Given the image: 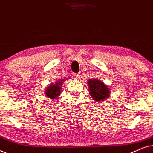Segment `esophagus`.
I'll return each instance as SVG.
<instances>
[{
	"label": "esophagus",
	"instance_id": "obj_1",
	"mask_svg": "<svg viewBox=\"0 0 153 153\" xmlns=\"http://www.w3.org/2000/svg\"><path fill=\"white\" fill-rule=\"evenodd\" d=\"M80 74H79V73H74V74H73V76L74 77V79H79L80 78Z\"/></svg>",
	"mask_w": 153,
	"mask_h": 153
}]
</instances>
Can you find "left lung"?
Instances as JSON below:
<instances>
[{
  "label": "left lung",
  "mask_w": 153,
  "mask_h": 153,
  "mask_svg": "<svg viewBox=\"0 0 153 153\" xmlns=\"http://www.w3.org/2000/svg\"><path fill=\"white\" fill-rule=\"evenodd\" d=\"M88 83L91 96L96 102L104 101L109 96V88L101 81L97 79H89Z\"/></svg>",
  "instance_id": "8db88e82"
}]
</instances>
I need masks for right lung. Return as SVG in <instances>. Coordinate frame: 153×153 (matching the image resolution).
<instances>
[{
	"mask_svg": "<svg viewBox=\"0 0 153 153\" xmlns=\"http://www.w3.org/2000/svg\"><path fill=\"white\" fill-rule=\"evenodd\" d=\"M63 79L62 80H59L56 81L53 84L50 85L49 88L46 91V96L47 97L51 98V100L56 99V97H58V96L60 94L61 92V88H60V85H62V82H63Z\"/></svg>",
	"mask_w": 153,
	"mask_h": 153,
	"instance_id": "add662e5",
	"label": "right lung"
}]
</instances>
